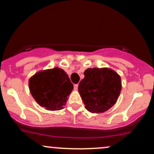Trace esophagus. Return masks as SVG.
Returning a JSON list of instances; mask_svg holds the SVG:
<instances>
[{"mask_svg": "<svg viewBox=\"0 0 154 154\" xmlns=\"http://www.w3.org/2000/svg\"><path fill=\"white\" fill-rule=\"evenodd\" d=\"M77 89H78V85L76 84L74 85V90H75V91H77Z\"/></svg>", "mask_w": 154, "mask_h": 154, "instance_id": "34e87169", "label": "esophagus"}]
</instances>
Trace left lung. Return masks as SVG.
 Segmentation results:
<instances>
[{"mask_svg": "<svg viewBox=\"0 0 154 154\" xmlns=\"http://www.w3.org/2000/svg\"><path fill=\"white\" fill-rule=\"evenodd\" d=\"M79 82L78 91L85 109L91 113H103L117 101L122 90L121 77L110 68H88Z\"/></svg>", "mask_w": 154, "mask_h": 154, "instance_id": "1", "label": "left lung"}]
</instances>
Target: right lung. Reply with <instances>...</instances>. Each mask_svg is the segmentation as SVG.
<instances>
[{
    "mask_svg": "<svg viewBox=\"0 0 154 154\" xmlns=\"http://www.w3.org/2000/svg\"><path fill=\"white\" fill-rule=\"evenodd\" d=\"M31 95L40 106L48 111L63 109L73 85L62 69H53L39 71L29 79Z\"/></svg>",
    "mask_w": 154,
    "mask_h": 154,
    "instance_id": "right-lung-1",
    "label": "right lung"
}]
</instances>
